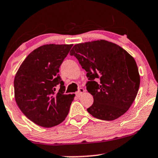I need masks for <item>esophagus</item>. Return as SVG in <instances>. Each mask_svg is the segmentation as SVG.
I'll use <instances>...</instances> for the list:
<instances>
[{
    "label": "esophagus",
    "mask_w": 158,
    "mask_h": 158,
    "mask_svg": "<svg viewBox=\"0 0 158 158\" xmlns=\"http://www.w3.org/2000/svg\"><path fill=\"white\" fill-rule=\"evenodd\" d=\"M85 90L83 88H79V90H78V92L76 93V95H77V96H80L81 94H82L83 93H85Z\"/></svg>",
    "instance_id": "34e87169"
}]
</instances>
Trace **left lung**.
Wrapping results in <instances>:
<instances>
[{
    "label": "left lung",
    "mask_w": 158,
    "mask_h": 158,
    "mask_svg": "<svg viewBox=\"0 0 158 158\" xmlns=\"http://www.w3.org/2000/svg\"><path fill=\"white\" fill-rule=\"evenodd\" d=\"M70 55L77 57L87 72V89L94 99L87 110L92 116L114 120L128 110L140 85L139 69L132 56L105 40L78 44Z\"/></svg>",
    "instance_id": "left-lung-1"
}]
</instances>
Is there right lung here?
<instances>
[{
	"mask_svg": "<svg viewBox=\"0 0 158 158\" xmlns=\"http://www.w3.org/2000/svg\"><path fill=\"white\" fill-rule=\"evenodd\" d=\"M72 46H41L29 54L16 73L14 87L17 104L39 126L59 125L69 114L74 95L64 93V82L58 73Z\"/></svg>",
	"mask_w": 158,
	"mask_h": 158,
	"instance_id": "obj_1",
	"label": "right lung"
}]
</instances>
